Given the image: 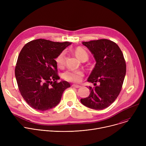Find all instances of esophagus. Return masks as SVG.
<instances>
[{"label":"esophagus","mask_w":146,"mask_h":146,"mask_svg":"<svg viewBox=\"0 0 146 146\" xmlns=\"http://www.w3.org/2000/svg\"><path fill=\"white\" fill-rule=\"evenodd\" d=\"M72 87L77 88H80L81 86H79V85H77V84H73V85H72Z\"/></svg>","instance_id":"esophagus-1"}]
</instances>
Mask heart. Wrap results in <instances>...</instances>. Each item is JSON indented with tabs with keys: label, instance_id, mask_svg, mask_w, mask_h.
I'll return each instance as SVG.
<instances>
[{
	"label": "heart",
	"instance_id": "1",
	"mask_svg": "<svg viewBox=\"0 0 146 146\" xmlns=\"http://www.w3.org/2000/svg\"><path fill=\"white\" fill-rule=\"evenodd\" d=\"M76 56L81 61L87 60L88 59V55L87 51L81 47H77L74 51ZM56 64L59 68H62L65 64V52H62L55 59ZM83 76L84 73L81 70H67L62 74V77L66 81L78 82H80Z\"/></svg>",
	"mask_w": 146,
	"mask_h": 146
}]
</instances>
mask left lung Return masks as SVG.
Instances as JSON below:
<instances>
[{"label":"left lung","instance_id":"left-lung-1","mask_svg":"<svg viewBox=\"0 0 146 146\" xmlns=\"http://www.w3.org/2000/svg\"><path fill=\"white\" fill-rule=\"evenodd\" d=\"M82 43L90 50L96 60L87 80L95 87H89V96L80 101L89 108L102 110L112 104L120 93L126 74L125 60L118 46L111 40L103 38Z\"/></svg>","mask_w":146,"mask_h":146}]
</instances>
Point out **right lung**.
<instances>
[{
    "instance_id": "obj_1",
    "label": "right lung",
    "mask_w": 146,
    "mask_h": 146,
    "mask_svg": "<svg viewBox=\"0 0 146 146\" xmlns=\"http://www.w3.org/2000/svg\"><path fill=\"white\" fill-rule=\"evenodd\" d=\"M71 44L39 38L27 43L19 52L15 76L21 94L31 108L45 111L55 107L70 87L66 81H57L55 59Z\"/></svg>"
}]
</instances>
